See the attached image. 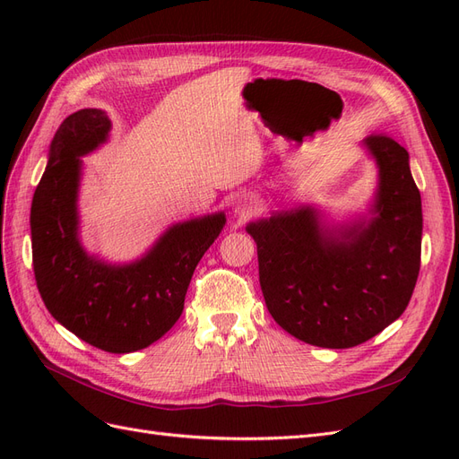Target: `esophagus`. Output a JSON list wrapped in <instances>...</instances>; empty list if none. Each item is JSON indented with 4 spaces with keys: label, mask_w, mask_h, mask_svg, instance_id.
Returning <instances> with one entry per match:
<instances>
[{
    "label": "esophagus",
    "mask_w": 459,
    "mask_h": 459,
    "mask_svg": "<svg viewBox=\"0 0 459 459\" xmlns=\"http://www.w3.org/2000/svg\"><path fill=\"white\" fill-rule=\"evenodd\" d=\"M258 201L253 195H243L235 203V214L239 218H253L258 214Z\"/></svg>",
    "instance_id": "1"
}]
</instances>
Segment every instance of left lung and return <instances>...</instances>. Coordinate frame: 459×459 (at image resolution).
<instances>
[{
	"label": "left lung",
	"mask_w": 459,
	"mask_h": 459,
	"mask_svg": "<svg viewBox=\"0 0 459 459\" xmlns=\"http://www.w3.org/2000/svg\"><path fill=\"white\" fill-rule=\"evenodd\" d=\"M379 169L371 218L327 228L312 206L251 221L272 317L322 349H351L406 310L421 264V195L393 137L364 140Z\"/></svg>",
	"instance_id": "8db88e82"
}]
</instances>
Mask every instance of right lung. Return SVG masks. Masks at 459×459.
<instances>
[{"label":"right lung","mask_w":459,"mask_h":459,"mask_svg":"<svg viewBox=\"0 0 459 459\" xmlns=\"http://www.w3.org/2000/svg\"><path fill=\"white\" fill-rule=\"evenodd\" d=\"M110 120L82 108L55 132L30 208L36 285L49 314L88 344L113 354L159 341L184 312L191 275L226 224L224 212L179 221L132 264L90 256L78 239L82 159L107 142Z\"/></svg>","instance_id":"add662e5"}]
</instances>
